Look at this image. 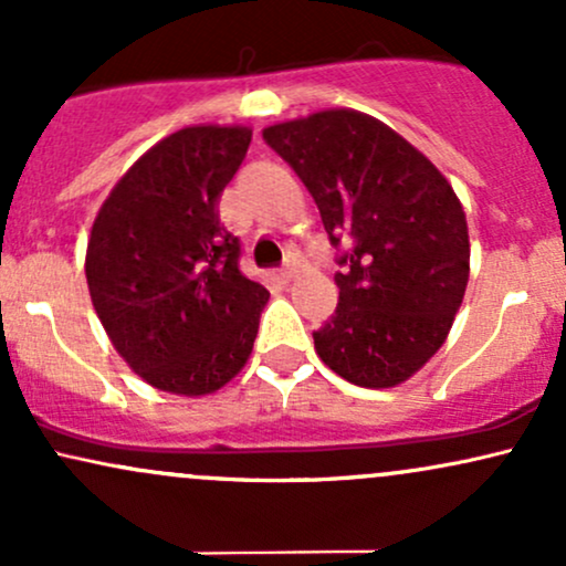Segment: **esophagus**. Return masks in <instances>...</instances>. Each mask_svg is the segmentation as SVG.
I'll list each match as a JSON object with an SVG mask.
<instances>
[{
	"instance_id": "1",
	"label": "esophagus",
	"mask_w": 566,
	"mask_h": 566,
	"mask_svg": "<svg viewBox=\"0 0 566 566\" xmlns=\"http://www.w3.org/2000/svg\"><path fill=\"white\" fill-rule=\"evenodd\" d=\"M295 274H297V263H295V261L284 263V269H282V279H284V282H292V279H295Z\"/></svg>"
}]
</instances>
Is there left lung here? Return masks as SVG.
Instances as JSON below:
<instances>
[{
  "label": "left lung",
  "mask_w": 566,
  "mask_h": 566,
  "mask_svg": "<svg viewBox=\"0 0 566 566\" xmlns=\"http://www.w3.org/2000/svg\"><path fill=\"white\" fill-rule=\"evenodd\" d=\"M322 212L333 244L337 308L314 348L343 380L394 388L444 346L471 274L463 205L412 143L375 116L324 108L263 129Z\"/></svg>",
  "instance_id": "1"
}]
</instances>
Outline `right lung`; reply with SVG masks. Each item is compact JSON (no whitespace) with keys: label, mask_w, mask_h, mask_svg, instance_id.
Wrapping results in <instances>:
<instances>
[{"label":"right lung","mask_w":566,"mask_h":566,"mask_svg":"<svg viewBox=\"0 0 566 566\" xmlns=\"http://www.w3.org/2000/svg\"><path fill=\"white\" fill-rule=\"evenodd\" d=\"M244 125H191L116 180L87 239L90 301L135 375L165 394H216L252 354L269 290L239 271L218 199L250 148Z\"/></svg>","instance_id":"1"}]
</instances>
